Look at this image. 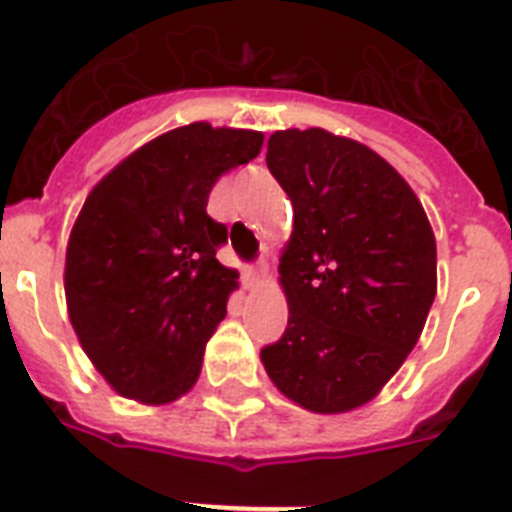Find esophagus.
<instances>
[{"instance_id":"obj_1","label":"esophagus","mask_w":512,"mask_h":512,"mask_svg":"<svg viewBox=\"0 0 512 512\" xmlns=\"http://www.w3.org/2000/svg\"><path fill=\"white\" fill-rule=\"evenodd\" d=\"M242 281L247 289H260L265 281V268L263 265H244Z\"/></svg>"}]
</instances>
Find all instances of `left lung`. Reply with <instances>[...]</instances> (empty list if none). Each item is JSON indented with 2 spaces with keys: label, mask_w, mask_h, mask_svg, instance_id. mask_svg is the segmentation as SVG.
<instances>
[{
  "label": "left lung",
  "mask_w": 512,
  "mask_h": 512,
  "mask_svg": "<svg viewBox=\"0 0 512 512\" xmlns=\"http://www.w3.org/2000/svg\"><path fill=\"white\" fill-rule=\"evenodd\" d=\"M294 207L281 255L289 323L260 352L276 389L310 413L371 402L418 342L436 297V242L421 199L373 149L323 128L268 139Z\"/></svg>",
  "instance_id": "8db88e82"
}]
</instances>
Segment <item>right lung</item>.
Listing matches in <instances>:
<instances>
[{"mask_svg":"<svg viewBox=\"0 0 512 512\" xmlns=\"http://www.w3.org/2000/svg\"><path fill=\"white\" fill-rule=\"evenodd\" d=\"M260 131L191 123L147 141L83 202L65 255V299L83 352L128 400L168 405L197 384L226 318L234 268L207 215L223 173L255 160Z\"/></svg>","mask_w":512,"mask_h":512,"instance_id":"1","label":"right lung"}]
</instances>
